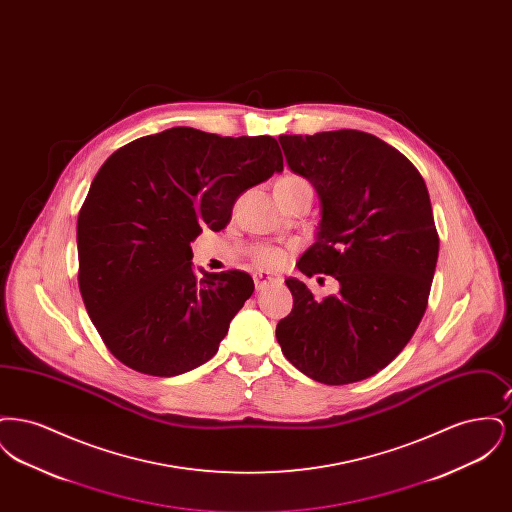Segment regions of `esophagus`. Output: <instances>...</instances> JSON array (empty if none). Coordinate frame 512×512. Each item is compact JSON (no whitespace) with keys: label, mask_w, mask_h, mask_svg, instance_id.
I'll return each mask as SVG.
<instances>
[{"label":"esophagus","mask_w":512,"mask_h":512,"mask_svg":"<svg viewBox=\"0 0 512 512\" xmlns=\"http://www.w3.org/2000/svg\"><path fill=\"white\" fill-rule=\"evenodd\" d=\"M253 280H255V288H257V290H265L272 282H278V278L268 276V274H263V272H257V274L253 276Z\"/></svg>","instance_id":"obj_1"}]
</instances>
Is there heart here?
<instances>
[{
	"mask_svg": "<svg viewBox=\"0 0 512 512\" xmlns=\"http://www.w3.org/2000/svg\"><path fill=\"white\" fill-rule=\"evenodd\" d=\"M301 180H303V178H299V176H284V178H280V180L276 182V186H292V184H297V182H301ZM255 261H257V265H261V267L276 268L278 265H282L284 253L278 251V249H272V247H261V249L255 253Z\"/></svg>",
	"mask_w": 512,
	"mask_h": 512,
	"instance_id": "1",
	"label": "heart"
}]
</instances>
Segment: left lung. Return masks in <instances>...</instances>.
Masks as SVG:
<instances>
[{"label":"left lung","mask_w":512,"mask_h":512,"mask_svg":"<svg viewBox=\"0 0 512 512\" xmlns=\"http://www.w3.org/2000/svg\"><path fill=\"white\" fill-rule=\"evenodd\" d=\"M278 142L320 197L317 238L297 268L334 276L340 293L317 299L288 278L293 309L276 340L320 384L365 380L403 351L428 305L439 238L424 178L401 151L361 130Z\"/></svg>","instance_id":"1"}]
</instances>
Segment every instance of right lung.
Masks as SVG:
<instances>
[{
	"label": "right lung",
	"instance_id": "1",
	"mask_svg": "<svg viewBox=\"0 0 512 512\" xmlns=\"http://www.w3.org/2000/svg\"><path fill=\"white\" fill-rule=\"evenodd\" d=\"M282 169L272 136L190 126L138 138L101 165L78 213V286L122 365L169 378L215 357L255 284L242 270L197 278L190 242L222 230L236 199Z\"/></svg>",
	"mask_w": 512,
	"mask_h": 512
}]
</instances>
